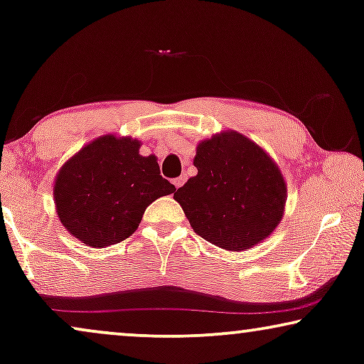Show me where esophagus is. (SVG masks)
Returning <instances> with one entry per match:
<instances>
[{"label": "esophagus", "instance_id": "obj_1", "mask_svg": "<svg viewBox=\"0 0 364 364\" xmlns=\"http://www.w3.org/2000/svg\"><path fill=\"white\" fill-rule=\"evenodd\" d=\"M183 182H186V177H177V178H173V181H172V183H173V186H176L177 188L182 187Z\"/></svg>", "mask_w": 364, "mask_h": 364}]
</instances>
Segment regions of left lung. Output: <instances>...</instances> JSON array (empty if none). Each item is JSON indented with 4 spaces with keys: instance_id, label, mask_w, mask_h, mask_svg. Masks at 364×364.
<instances>
[{
    "instance_id": "1",
    "label": "left lung",
    "mask_w": 364,
    "mask_h": 364,
    "mask_svg": "<svg viewBox=\"0 0 364 364\" xmlns=\"http://www.w3.org/2000/svg\"><path fill=\"white\" fill-rule=\"evenodd\" d=\"M197 176L173 198L193 230L230 252L255 247L270 237L285 213L287 183L265 149L237 131L198 142Z\"/></svg>"
}]
</instances>
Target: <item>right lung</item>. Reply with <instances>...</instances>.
<instances>
[{"label": "right lung", "instance_id": "1", "mask_svg": "<svg viewBox=\"0 0 364 364\" xmlns=\"http://www.w3.org/2000/svg\"><path fill=\"white\" fill-rule=\"evenodd\" d=\"M141 141L106 134L63 164L54 205L63 227L84 245L104 248L131 237L159 197L176 192L157 157L139 154Z\"/></svg>", "mask_w": 364, "mask_h": 364}]
</instances>
